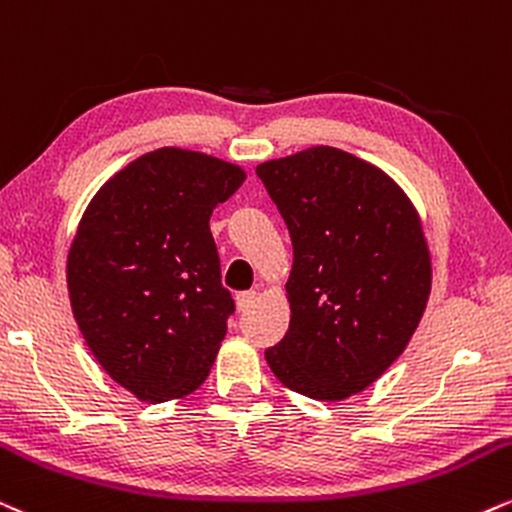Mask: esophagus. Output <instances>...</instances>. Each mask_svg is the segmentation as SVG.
<instances>
[{
    "label": "esophagus",
    "mask_w": 512,
    "mask_h": 512,
    "mask_svg": "<svg viewBox=\"0 0 512 512\" xmlns=\"http://www.w3.org/2000/svg\"><path fill=\"white\" fill-rule=\"evenodd\" d=\"M255 298H257L255 291H243V293H238V295H236L238 310H240V312H248L250 307H252V303H255Z\"/></svg>",
    "instance_id": "34e87169"
}]
</instances>
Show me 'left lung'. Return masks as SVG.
<instances>
[{
    "label": "left lung",
    "instance_id": "obj_1",
    "mask_svg": "<svg viewBox=\"0 0 512 512\" xmlns=\"http://www.w3.org/2000/svg\"><path fill=\"white\" fill-rule=\"evenodd\" d=\"M257 176L293 240L291 324L264 357L286 389L346 400L398 360L427 310L422 219L386 171L338 147L269 159Z\"/></svg>",
    "mask_w": 512,
    "mask_h": 512
}]
</instances>
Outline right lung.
Here are the masks:
<instances>
[{"instance_id": "add662e5", "label": "right lung", "mask_w": 512, "mask_h": 512, "mask_svg": "<svg viewBox=\"0 0 512 512\" xmlns=\"http://www.w3.org/2000/svg\"><path fill=\"white\" fill-rule=\"evenodd\" d=\"M243 181V166L159 147L116 171L78 221L66 257L73 317L138 400L183 398L209 377L233 312L209 217Z\"/></svg>"}]
</instances>
